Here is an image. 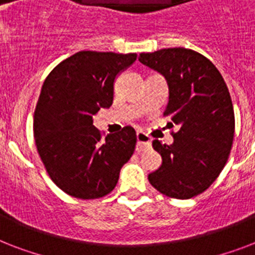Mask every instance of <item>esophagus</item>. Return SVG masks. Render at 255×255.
Listing matches in <instances>:
<instances>
[{
	"mask_svg": "<svg viewBox=\"0 0 255 255\" xmlns=\"http://www.w3.org/2000/svg\"><path fill=\"white\" fill-rule=\"evenodd\" d=\"M136 140H137V143H136V151L137 152L144 151V149H148L151 147V137L144 132H136Z\"/></svg>",
	"mask_w": 255,
	"mask_h": 255,
	"instance_id": "esophagus-1",
	"label": "esophagus"
}]
</instances>
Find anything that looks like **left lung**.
I'll list each match as a JSON object with an SVG mask.
<instances>
[{
    "label": "left lung",
    "instance_id": "obj_1",
    "mask_svg": "<svg viewBox=\"0 0 255 255\" xmlns=\"http://www.w3.org/2000/svg\"><path fill=\"white\" fill-rule=\"evenodd\" d=\"M139 61L165 78L169 100L164 115L177 127L170 145L152 141L163 163L148 180L168 197L192 198L213 184L229 159L234 136L229 90L217 67L193 50L141 53Z\"/></svg>",
    "mask_w": 255,
    "mask_h": 255
}]
</instances>
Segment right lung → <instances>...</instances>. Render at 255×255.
Instances as JSON below:
<instances>
[{"instance_id":"obj_1","label":"right lung","mask_w":255,"mask_h":255,"mask_svg":"<svg viewBox=\"0 0 255 255\" xmlns=\"http://www.w3.org/2000/svg\"><path fill=\"white\" fill-rule=\"evenodd\" d=\"M135 53L79 51L46 78L34 112V137L50 178L82 200L108 194L135 151L129 126L102 140L92 116L110 108L114 83L136 61Z\"/></svg>"}]
</instances>
